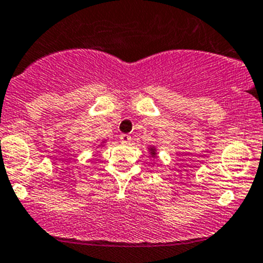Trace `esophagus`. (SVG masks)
<instances>
[{
  "mask_svg": "<svg viewBox=\"0 0 263 263\" xmlns=\"http://www.w3.org/2000/svg\"><path fill=\"white\" fill-rule=\"evenodd\" d=\"M119 140H120V143H122V144H128L129 141L132 140V137L129 136L128 134H122L119 136Z\"/></svg>",
  "mask_w": 263,
  "mask_h": 263,
  "instance_id": "34e87169",
  "label": "esophagus"
}]
</instances>
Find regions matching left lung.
Listing matches in <instances>:
<instances>
[{"mask_svg":"<svg viewBox=\"0 0 263 263\" xmlns=\"http://www.w3.org/2000/svg\"><path fill=\"white\" fill-rule=\"evenodd\" d=\"M151 151H152V152H153V154H154V149H151Z\"/></svg>","mask_w":263,"mask_h":263,"instance_id":"8db88e82","label":"left lung"}]
</instances>
